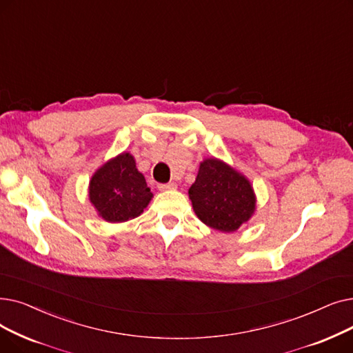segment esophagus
Returning <instances> with one entry per match:
<instances>
[{"mask_svg": "<svg viewBox=\"0 0 353 353\" xmlns=\"http://www.w3.org/2000/svg\"><path fill=\"white\" fill-rule=\"evenodd\" d=\"M176 185L174 182H168V183H159L158 185V190L159 191H170V190H175Z\"/></svg>", "mask_w": 353, "mask_h": 353, "instance_id": "obj_1", "label": "esophagus"}]
</instances>
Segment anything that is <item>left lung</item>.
<instances>
[{"label": "left lung", "instance_id": "1", "mask_svg": "<svg viewBox=\"0 0 353 353\" xmlns=\"http://www.w3.org/2000/svg\"><path fill=\"white\" fill-rule=\"evenodd\" d=\"M188 194L199 220L223 232L237 231L256 211L250 181L216 158L201 162Z\"/></svg>", "mask_w": 353, "mask_h": 353}]
</instances>
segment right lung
<instances>
[{
  "instance_id": "right-lung-1",
  "label": "right lung",
  "mask_w": 353,
  "mask_h": 353,
  "mask_svg": "<svg viewBox=\"0 0 353 353\" xmlns=\"http://www.w3.org/2000/svg\"><path fill=\"white\" fill-rule=\"evenodd\" d=\"M152 196L129 152L108 161L90 179L89 199L108 223H125L139 216Z\"/></svg>"
}]
</instances>
